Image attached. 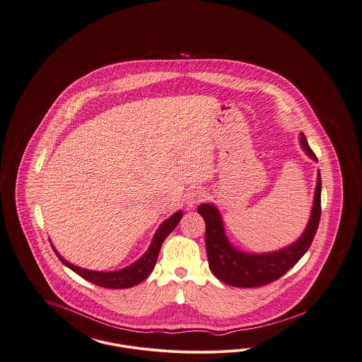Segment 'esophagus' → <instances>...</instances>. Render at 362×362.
<instances>
[{
  "label": "esophagus",
  "instance_id": "1",
  "mask_svg": "<svg viewBox=\"0 0 362 362\" xmlns=\"http://www.w3.org/2000/svg\"><path fill=\"white\" fill-rule=\"evenodd\" d=\"M205 198V192L198 187H192V189H187L186 194V204L189 207L195 206L197 204H199L201 201H204Z\"/></svg>",
  "mask_w": 362,
  "mask_h": 362
}]
</instances>
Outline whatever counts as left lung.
<instances>
[{
  "label": "left lung",
  "instance_id": "left-lung-1",
  "mask_svg": "<svg viewBox=\"0 0 362 362\" xmlns=\"http://www.w3.org/2000/svg\"><path fill=\"white\" fill-rule=\"evenodd\" d=\"M300 145L310 158L317 161L303 133H300ZM320 195L322 177L317 171L310 220L304 232L292 244L270 252H247L235 247L226 236L220 210L213 204H201L198 213L206 224L205 244L211 273L226 285L236 288L262 286L281 278L310 248L320 220Z\"/></svg>",
  "mask_w": 362,
  "mask_h": 362
}]
</instances>
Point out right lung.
<instances>
[{"label":"right lung","instance_id":"add662e5","mask_svg":"<svg viewBox=\"0 0 362 362\" xmlns=\"http://www.w3.org/2000/svg\"><path fill=\"white\" fill-rule=\"evenodd\" d=\"M182 217H183V211L177 210L176 213H173L171 217L164 220L157 228L155 236L151 241L149 248L145 251V254L141 258L137 259L134 263H132L130 266H126V267L115 270V272H96V270L83 269L80 266H74L66 259L62 258L52 244V247L58 259L66 267H69L70 270H73L76 274L83 276L86 281L92 282L98 286H102V288H108V289H126V288L136 286L152 273L163 243L176 228V225L179 224Z\"/></svg>","mask_w":362,"mask_h":362}]
</instances>
